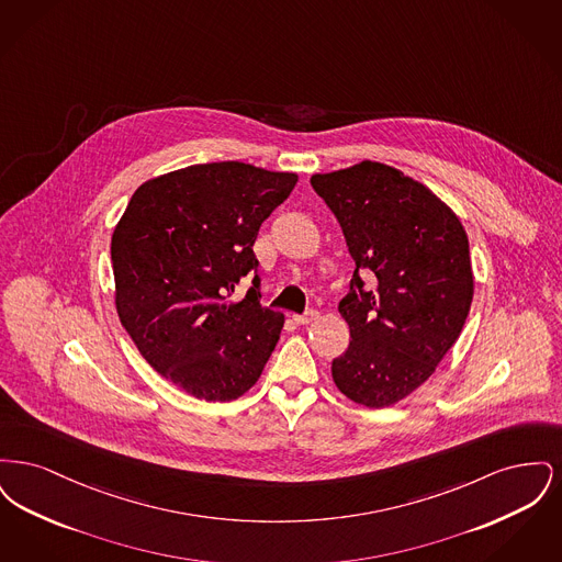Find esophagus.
<instances>
[{
	"label": "esophagus",
	"mask_w": 562,
	"mask_h": 562,
	"mask_svg": "<svg viewBox=\"0 0 562 562\" xmlns=\"http://www.w3.org/2000/svg\"><path fill=\"white\" fill-rule=\"evenodd\" d=\"M318 318V312H314V310H307L305 314H294L293 321L296 324H310L312 321H316Z\"/></svg>",
	"instance_id": "34e87169"
}]
</instances>
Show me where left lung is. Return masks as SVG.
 Masks as SVG:
<instances>
[{
  "label": "left lung",
  "instance_id": "left-lung-1",
  "mask_svg": "<svg viewBox=\"0 0 562 562\" xmlns=\"http://www.w3.org/2000/svg\"><path fill=\"white\" fill-rule=\"evenodd\" d=\"M312 188L356 263L339 303L349 348L333 360V381L349 401L390 406L428 381L470 314L465 229L426 186L379 161L314 175Z\"/></svg>",
  "mask_w": 562,
  "mask_h": 562
}]
</instances>
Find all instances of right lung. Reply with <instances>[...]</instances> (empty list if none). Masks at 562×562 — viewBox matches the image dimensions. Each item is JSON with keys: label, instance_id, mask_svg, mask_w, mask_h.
I'll use <instances>...</instances> for the list:
<instances>
[{"label": "right lung", "instance_id": "add662e5", "mask_svg": "<svg viewBox=\"0 0 562 562\" xmlns=\"http://www.w3.org/2000/svg\"><path fill=\"white\" fill-rule=\"evenodd\" d=\"M294 172L211 161L134 191L111 238L115 307L143 358L206 402L240 398L263 373L284 316L261 305L252 244ZM256 273L241 302L228 296Z\"/></svg>", "mask_w": 562, "mask_h": 562}]
</instances>
